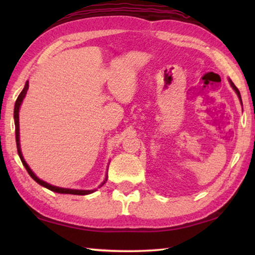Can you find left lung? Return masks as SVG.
I'll return each instance as SVG.
<instances>
[{"label": "left lung", "mask_w": 255, "mask_h": 255, "mask_svg": "<svg viewBox=\"0 0 255 255\" xmlns=\"http://www.w3.org/2000/svg\"><path fill=\"white\" fill-rule=\"evenodd\" d=\"M230 82H231V85H232V88L235 90V92L237 93V96H239V98H240V100H241V102H242V99H241V93H240V91H239V89H237V88H236V86H235V84H234V83H233V82H232V81H230Z\"/></svg>", "instance_id": "left-lung-1"}]
</instances>
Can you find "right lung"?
Instances as JSON below:
<instances>
[{
	"mask_svg": "<svg viewBox=\"0 0 255 255\" xmlns=\"http://www.w3.org/2000/svg\"><path fill=\"white\" fill-rule=\"evenodd\" d=\"M28 88H29V83L27 82L24 85V88L21 93L19 94L18 99H16L15 101V106H14V124H15V141H16V148H18V154L20 156L21 162H22L23 166L25 167V170L29 173V175L31 176V178L36 181L37 183H39L42 187H45L47 189L51 190V191L54 192H58V193H68V195H77V196H85V195H90V193L94 192V190H72V189H64V188H58V187H54V185H50L48 183H46L45 181H42L40 179H38L36 175H34L33 172L30 170V167L28 166V164L25 163L24 158L22 156V154H21V149H20V141H19V109H20V106H21V102H22L23 98L25 96V93L28 91ZM107 181V180H106ZM106 181H103L102 184H105ZM101 184V185H102ZM100 185V187H101Z\"/></svg>",
	"mask_w": 255,
	"mask_h": 255,
	"instance_id": "1",
	"label": "right lung"
}]
</instances>
